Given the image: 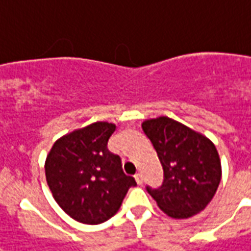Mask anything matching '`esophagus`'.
Listing matches in <instances>:
<instances>
[{"label":"esophagus","instance_id":"1","mask_svg":"<svg viewBox=\"0 0 251 251\" xmlns=\"http://www.w3.org/2000/svg\"><path fill=\"white\" fill-rule=\"evenodd\" d=\"M134 178H136V182H137L138 185H143V182H144L143 174H140V173H138V174L134 175Z\"/></svg>","mask_w":251,"mask_h":251}]
</instances>
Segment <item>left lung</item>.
Listing matches in <instances>:
<instances>
[{"label":"left lung","instance_id":"left-lung-1","mask_svg":"<svg viewBox=\"0 0 251 251\" xmlns=\"http://www.w3.org/2000/svg\"><path fill=\"white\" fill-rule=\"evenodd\" d=\"M163 167V183L147 186L159 208L174 219H187L211 202L222 179L216 147L190 127L168 117L143 124Z\"/></svg>","mask_w":251,"mask_h":251}]
</instances>
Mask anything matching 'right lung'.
<instances>
[{
    "instance_id": "right-lung-1",
    "label": "right lung",
    "mask_w": 251,
    "mask_h": 251,
    "mask_svg": "<svg viewBox=\"0 0 251 251\" xmlns=\"http://www.w3.org/2000/svg\"><path fill=\"white\" fill-rule=\"evenodd\" d=\"M115 125L95 122L57 140L47 155V185L57 204L84 224L107 222L120 209L136 180L107 144Z\"/></svg>"
}]
</instances>
